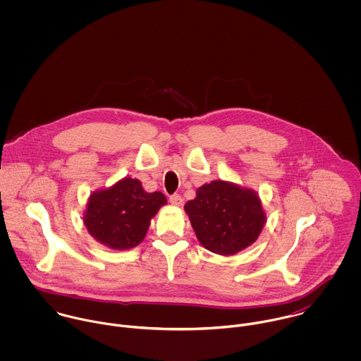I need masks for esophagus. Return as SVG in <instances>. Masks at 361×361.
<instances>
[{"instance_id":"esophagus-1","label":"esophagus","mask_w":361,"mask_h":361,"mask_svg":"<svg viewBox=\"0 0 361 361\" xmlns=\"http://www.w3.org/2000/svg\"><path fill=\"white\" fill-rule=\"evenodd\" d=\"M169 202H171V204H172V206H183V199H182V196H179V195H173V196H171Z\"/></svg>"}]
</instances>
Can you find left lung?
<instances>
[{
  "mask_svg": "<svg viewBox=\"0 0 361 361\" xmlns=\"http://www.w3.org/2000/svg\"><path fill=\"white\" fill-rule=\"evenodd\" d=\"M185 212L202 246L219 256L252 246L267 221L257 192L221 179L200 186Z\"/></svg>",
  "mask_w": 361,
  "mask_h": 361,
  "instance_id": "obj_1",
  "label": "left lung"
}]
</instances>
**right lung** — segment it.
<instances>
[{
    "instance_id": "right-lung-1",
    "label": "right lung",
    "mask_w": 361,
    "mask_h": 361,
    "mask_svg": "<svg viewBox=\"0 0 361 361\" xmlns=\"http://www.w3.org/2000/svg\"><path fill=\"white\" fill-rule=\"evenodd\" d=\"M165 204L161 192L147 193L139 179L126 176L89 196L83 224L105 247L128 250L142 243L152 219Z\"/></svg>"
}]
</instances>
